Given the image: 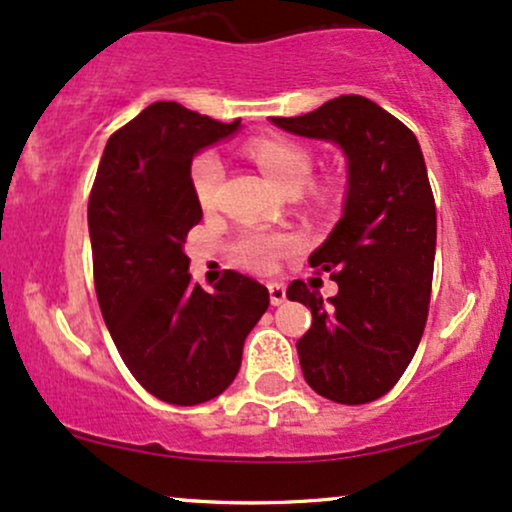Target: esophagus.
Segmentation results:
<instances>
[{"label": "esophagus", "mask_w": 512, "mask_h": 512, "mask_svg": "<svg viewBox=\"0 0 512 512\" xmlns=\"http://www.w3.org/2000/svg\"><path fill=\"white\" fill-rule=\"evenodd\" d=\"M267 289H269V301H272V305H281L286 301V286L281 284V281H272Z\"/></svg>", "instance_id": "esophagus-1"}]
</instances>
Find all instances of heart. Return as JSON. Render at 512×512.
<instances>
[{
	"label": "heart",
	"instance_id": "1",
	"mask_svg": "<svg viewBox=\"0 0 512 512\" xmlns=\"http://www.w3.org/2000/svg\"><path fill=\"white\" fill-rule=\"evenodd\" d=\"M248 154L279 190L293 185L301 187L310 178V168H313L308 151L298 144L281 142V139H252L248 144ZM190 178L197 202L202 207H211L223 182V161L214 151L197 156L192 163ZM296 243L298 240L286 236V233L252 231L238 243V262L252 272H274L279 257L296 248Z\"/></svg>",
	"mask_w": 512,
	"mask_h": 512
}]
</instances>
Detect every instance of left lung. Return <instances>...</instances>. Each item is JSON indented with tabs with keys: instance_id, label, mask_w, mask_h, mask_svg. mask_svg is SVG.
Returning <instances> with one entry per match:
<instances>
[{
	"instance_id": "1",
	"label": "left lung",
	"mask_w": 512,
	"mask_h": 512,
	"mask_svg": "<svg viewBox=\"0 0 512 512\" xmlns=\"http://www.w3.org/2000/svg\"><path fill=\"white\" fill-rule=\"evenodd\" d=\"M269 120L346 158L342 219L310 255V267L332 272L337 296L291 281L286 298L313 313L296 344L305 383L339 404L373 402L402 378L426 327L436 202L424 154L407 125L363 96Z\"/></svg>"
}]
</instances>
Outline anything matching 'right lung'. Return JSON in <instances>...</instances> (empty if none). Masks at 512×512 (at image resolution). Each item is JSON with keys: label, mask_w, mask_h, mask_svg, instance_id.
Instances as JSON below:
<instances>
[{"label": "right lung", "mask_w": 512, "mask_h": 512, "mask_svg": "<svg viewBox=\"0 0 512 512\" xmlns=\"http://www.w3.org/2000/svg\"><path fill=\"white\" fill-rule=\"evenodd\" d=\"M238 129L240 120L151 103L108 139L88 199L105 327L139 385L180 407L209 402L236 380L245 337L269 308L252 276L228 269L204 291L187 274L185 238L202 221L192 161Z\"/></svg>", "instance_id": "1"}]
</instances>
